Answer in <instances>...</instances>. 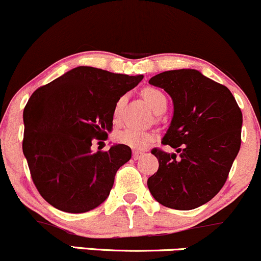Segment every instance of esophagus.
Returning a JSON list of instances; mask_svg holds the SVG:
<instances>
[{"instance_id":"34e87169","label":"esophagus","mask_w":261,"mask_h":261,"mask_svg":"<svg viewBox=\"0 0 261 261\" xmlns=\"http://www.w3.org/2000/svg\"><path fill=\"white\" fill-rule=\"evenodd\" d=\"M143 154H144V153H142V151H133V159L134 160L140 159V158L143 156Z\"/></svg>"}]
</instances>
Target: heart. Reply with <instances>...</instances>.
<instances>
[{
    "mask_svg": "<svg viewBox=\"0 0 261 261\" xmlns=\"http://www.w3.org/2000/svg\"><path fill=\"white\" fill-rule=\"evenodd\" d=\"M143 98L145 99L146 103L150 106L151 110L155 113H162L165 111L166 105H168V99L166 96L160 91V90L154 89V87H146L142 92ZM123 105V98H119L117 101L115 107V119L119 118V113H121V108ZM115 139L121 144L128 145L129 148L133 149H145L146 146L150 144L154 139V134L150 132L138 129L134 127H125L121 130H117L115 134Z\"/></svg>",
    "mask_w": 261,
    "mask_h": 261,
    "instance_id": "1",
    "label": "heart"
}]
</instances>
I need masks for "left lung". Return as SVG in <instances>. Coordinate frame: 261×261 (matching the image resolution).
I'll return each mask as SVG.
<instances>
[{"instance_id":"8db88e82","label":"left lung","mask_w":261,"mask_h":261,"mask_svg":"<svg viewBox=\"0 0 261 261\" xmlns=\"http://www.w3.org/2000/svg\"><path fill=\"white\" fill-rule=\"evenodd\" d=\"M172 98L174 116L155 148L159 169L148 178L150 194L163 206L194 210L212 200L227 181L241 149L242 111L232 92L194 69L164 71L149 80Z\"/></svg>"}]
</instances>
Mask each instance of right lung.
<instances>
[{"instance_id":"add662e5","label":"right lung","mask_w":261,"mask_h":261,"mask_svg":"<svg viewBox=\"0 0 261 261\" xmlns=\"http://www.w3.org/2000/svg\"><path fill=\"white\" fill-rule=\"evenodd\" d=\"M143 75L77 66L37 89L23 111V154L42 197L55 208L84 213L110 195L117 170L132 156L128 145L92 153L93 139L112 130L117 101Z\"/></svg>"}]
</instances>
